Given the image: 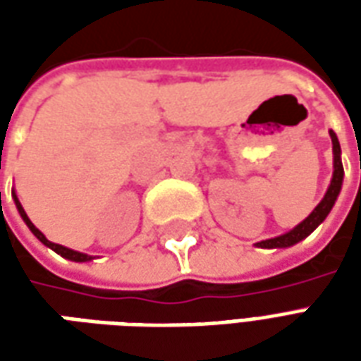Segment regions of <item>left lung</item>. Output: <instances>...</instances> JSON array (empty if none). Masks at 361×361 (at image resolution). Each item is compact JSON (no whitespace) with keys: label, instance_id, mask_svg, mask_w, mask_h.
Returning <instances> with one entry per match:
<instances>
[{"label":"left lung","instance_id":"left-lung-1","mask_svg":"<svg viewBox=\"0 0 361 361\" xmlns=\"http://www.w3.org/2000/svg\"><path fill=\"white\" fill-rule=\"evenodd\" d=\"M331 139H333V154H334V172H333V180H331V185L326 189L325 197L323 201L315 207V211L311 212L307 219L303 220L302 224H298L294 230H290L288 234H282L279 238H272V240H265V242H259L257 247H267V250H272V247H290L294 243L302 242L303 238L315 230V228L326 219V214L331 212L333 209L334 201L336 197L341 193L342 188V178H344V168H342V160H341V145H338V139L336 135L331 131Z\"/></svg>","mask_w":361,"mask_h":361}]
</instances>
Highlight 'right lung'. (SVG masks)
<instances>
[{
  "instance_id": "right-lung-1",
  "label": "right lung",
  "mask_w": 361,
  "mask_h": 361,
  "mask_svg": "<svg viewBox=\"0 0 361 361\" xmlns=\"http://www.w3.org/2000/svg\"><path fill=\"white\" fill-rule=\"evenodd\" d=\"M15 204H17V209H19L23 220H25V222H27V226L30 228V232H32V234H35L36 238H38V240H40V242L44 243V245H48L50 250H54V251H56V253H59L61 257L69 259V261H79V263H82V261H90V259H92V257H90V255H85V253H79V251L69 250V247H63V245H58V243H54V242H50V240H46V235H44L42 232H40V230H38V228H36L35 224H32V222H30V219H28V216H27V212H25V209L20 207L17 195H15Z\"/></svg>"
}]
</instances>
